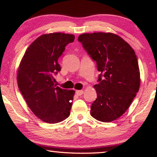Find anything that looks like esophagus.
I'll return each instance as SVG.
<instances>
[{
  "instance_id": "esophagus-1",
  "label": "esophagus",
  "mask_w": 157,
  "mask_h": 157,
  "mask_svg": "<svg viewBox=\"0 0 157 157\" xmlns=\"http://www.w3.org/2000/svg\"><path fill=\"white\" fill-rule=\"evenodd\" d=\"M76 94H77V95L81 96L83 94V91L82 90H76Z\"/></svg>"
}]
</instances>
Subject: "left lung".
Segmentation results:
<instances>
[{
	"label": "left lung",
	"instance_id": "left-lung-1",
	"mask_svg": "<svg viewBox=\"0 0 157 157\" xmlns=\"http://www.w3.org/2000/svg\"><path fill=\"white\" fill-rule=\"evenodd\" d=\"M100 74L94 86L97 98L90 113L101 122H111L125 113L139 90L140 79L136 55L127 42L110 33L78 36Z\"/></svg>",
	"mask_w": 157,
	"mask_h": 157
}]
</instances>
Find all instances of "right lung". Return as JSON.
<instances>
[{"mask_svg":"<svg viewBox=\"0 0 157 157\" xmlns=\"http://www.w3.org/2000/svg\"><path fill=\"white\" fill-rule=\"evenodd\" d=\"M74 39L60 33L43 35L29 46L21 61L18 87L28 107L44 122H60L70 114L75 91L56 86L54 75L61 70L58 58Z\"/></svg>","mask_w":157,"mask_h":157,"instance_id":"right-lung-1","label":"right lung"}]
</instances>
